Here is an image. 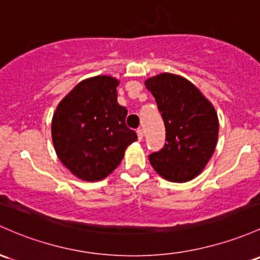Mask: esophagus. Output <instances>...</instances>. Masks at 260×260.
I'll list each match as a JSON object with an SVG mask.
<instances>
[{"mask_svg": "<svg viewBox=\"0 0 260 260\" xmlns=\"http://www.w3.org/2000/svg\"><path fill=\"white\" fill-rule=\"evenodd\" d=\"M137 136H138L139 141H142V139H143V129L138 128V129H137Z\"/></svg>", "mask_w": 260, "mask_h": 260, "instance_id": "34e87169", "label": "esophagus"}]
</instances>
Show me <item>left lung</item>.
<instances>
[{
	"mask_svg": "<svg viewBox=\"0 0 260 260\" xmlns=\"http://www.w3.org/2000/svg\"><path fill=\"white\" fill-rule=\"evenodd\" d=\"M144 84L155 98L166 127L165 147L149 154V162L169 182L183 183L196 178L217 146V112L184 77L160 73Z\"/></svg>",
	"mask_w": 260,
	"mask_h": 260,
	"instance_id": "1",
	"label": "left lung"
}]
</instances>
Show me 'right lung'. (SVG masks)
<instances>
[{
  "instance_id": "1",
  "label": "right lung",
  "mask_w": 260,
  "mask_h": 260,
  "mask_svg": "<svg viewBox=\"0 0 260 260\" xmlns=\"http://www.w3.org/2000/svg\"><path fill=\"white\" fill-rule=\"evenodd\" d=\"M119 81L95 76L80 82L57 106L52 118L54 151L80 179L94 182L111 174L124 151L137 141L125 125L127 109L117 102Z\"/></svg>"
}]
</instances>
